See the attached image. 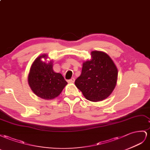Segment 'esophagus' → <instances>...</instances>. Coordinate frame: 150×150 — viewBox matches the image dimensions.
Here are the masks:
<instances>
[{"label":"esophagus","instance_id":"obj_1","mask_svg":"<svg viewBox=\"0 0 150 150\" xmlns=\"http://www.w3.org/2000/svg\"><path fill=\"white\" fill-rule=\"evenodd\" d=\"M68 82L70 83H73L75 82V78H71L70 80H68Z\"/></svg>","mask_w":150,"mask_h":150}]
</instances>
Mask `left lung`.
<instances>
[{"instance_id": "8db88e82", "label": "left lung", "mask_w": 150, "mask_h": 150, "mask_svg": "<svg viewBox=\"0 0 150 150\" xmlns=\"http://www.w3.org/2000/svg\"><path fill=\"white\" fill-rule=\"evenodd\" d=\"M91 59L83 62L79 77L75 84L85 99L99 102L107 99L117 83L118 70L109 55L100 51H92Z\"/></svg>"}]
</instances>
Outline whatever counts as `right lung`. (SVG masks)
I'll return each instance as SVG.
<instances>
[{
  "mask_svg": "<svg viewBox=\"0 0 150 150\" xmlns=\"http://www.w3.org/2000/svg\"><path fill=\"white\" fill-rule=\"evenodd\" d=\"M48 55L43 54L37 57L30 68L28 82L30 88L41 99L51 100L59 96L67 82L62 75L53 69V61L46 60Z\"/></svg>",
  "mask_w": 150,
  "mask_h": 150,
  "instance_id": "add662e5",
  "label": "right lung"
}]
</instances>
